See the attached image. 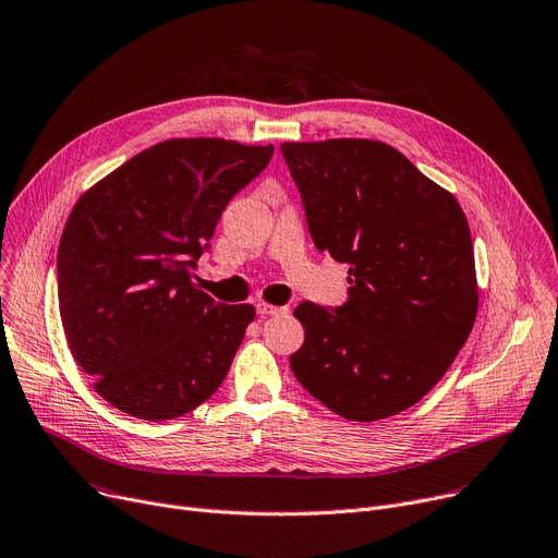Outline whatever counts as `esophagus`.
<instances>
[{
  "instance_id": "obj_1",
  "label": "esophagus",
  "mask_w": 558,
  "mask_h": 558,
  "mask_svg": "<svg viewBox=\"0 0 558 558\" xmlns=\"http://www.w3.org/2000/svg\"><path fill=\"white\" fill-rule=\"evenodd\" d=\"M284 312H287V307H280L274 303H264V301L257 303V314H262V316H276V314H284Z\"/></svg>"
}]
</instances>
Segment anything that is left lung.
Masks as SVG:
<instances>
[{"instance_id": "left-lung-1", "label": "left lung", "mask_w": 558, "mask_h": 558, "mask_svg": "<svg viewBox=\"0 0 558 558\" xmlns=\"http://www.w3.org/2000/svg\"><path fill=\"white\" fill-rule=\"evenodd\" d=\"M314 246L348 264L350 301L294 310L299 383L345 421L396 416L446 375L475 326L471 228L454 194L393 146L339 137L284 142Z\"/></svg>"}]
</instances>
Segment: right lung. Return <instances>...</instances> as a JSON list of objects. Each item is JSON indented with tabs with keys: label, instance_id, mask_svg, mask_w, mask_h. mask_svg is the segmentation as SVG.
Instances as JSON below:
<instances>
[{
	"label": "right lung",
	"instance_id": "right-lung-1",
	"mask_svg": "<svg viewBox=\"0 0 558 558\" xmlns=\"http://www.w3.org/2000/svg\"><path fill=\"white\" fill-rule=\"evenodd\" d=\"M274 146L173 137L85 190L58 246V305L95 391L142 421L179 418L208 400L255 318L194 282L196 259Z\"/></svg>",
	"mask_w": 558,
	"mask_h": 558
}]
</instances>
